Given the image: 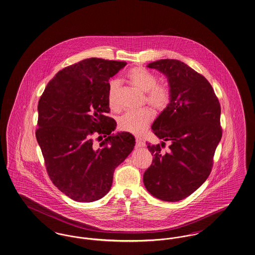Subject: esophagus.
Returning a JSON list of instances; mask_svg holds the SVG:
<instances>
[{
  "instance_id": "esophagus-1",
  "label": "esophagus",
  "mask_w": 255,
  "mask_h": 255,
  "mask_svg": "<svg viewBox=\"0 0 255 255\" xmlns=\"http://www.w3.org/2000/svg\"><path fill=\"white\" fill-rule=\"evenodd\" d=\"M135 142H136V146L137 147H144L145 146V142H144V140H143L141 137L136 136L135 137Z\"/></svg>"
}]
</instances>
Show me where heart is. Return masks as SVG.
Returning <instances> with one entry per match:
<instances>
[{
  "label": "heart",
  "instance_id": "heart-1",
  "mask_svg": "<svg viewBox=\"0 0 255 255\" xmlns=\"http://www.w3.org/2000/svg\"><path fill=\"white\" fill-rule=\"evenodd\" d=\"M128 82L142 93L144 100L155 110H163L171 101V90L167 85L156 84L157 77L142 67H133L126 74ZM121 83L118 80H112L108 84L107 101L112 110H119V94ZM153 120V113L144 108L136 111L125 113L120 119L119 126L125 132L133 134H141Z\"/></svg>",
  "mask_w": 255,
  "mask_h": 255
}]
</instances>
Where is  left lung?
<instances>
[{"label":"left lung","mask_w":255,"mask_h":255,"mask_svg":"<svg viewBox=\"0 0 255 255\" xmlns=\"http://www.w3.org/2000/svg\"><path fill=\"white\" fill-rule=\"evenodd\" d=\"M147 67L166 76L171 101L152 124L153 133L163 141L148 143L153 163L143 183L154 197L175 202L195 192L212 171L222 137L221 107L210 82L182 61L165 59ZM165 141L170 146L162 153Z\"/></svg>","instance_id":"left-lung-1"}]
</instances>
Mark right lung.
Listing matches in <instances>:
<instances>
[{
	"label": "right lung",
	"instance_id": "obj_1",
	"mask_svg": "<svg viewBox=\"0 0 255 255\" xmlns=\"http://www.w3.org/2000/svg\"><path fill=\"white\" fill-rule=\"evenodd\" d=\"M125 65L100 58L79 61L58 72L39 101L36 138L47 173L75 201L93 202L109 193L115 169L135 145L132 133H113L117 123L106 116L109 80ZM95 136L106 137L100 147Z\"/></svg>",
	"mask_w": 255,
	"mask_h": 255
}]
</instances>
